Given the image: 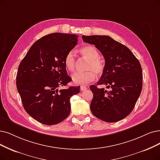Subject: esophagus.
<instances>
[{
	"mask_svg": "<svg viewBox=\"0 0 160 160\" xmlns=\"http://www.w3.org/2000/svg\"><path fill=\"white\" fill-rule=\"evenodd\" d=\"M86 89H87V87L86 86H84V85H81V91H85Z\"/></svg>",
	"mask_w": 160,
	"mask_h": 160,
	"instance_id": "esophagus-1",
	"label": "esophagus"
}]
</instances>
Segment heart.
Listing matches in <instances>:
<instances>
[{
    "label": "heart",
    "instance_id": "1",
    "mask_svg": "<svg viewBox=\"0 0 160 160\" xmlns=\"http://www.w3.org/2000/svg\"><path fill=\"white\" fill-rule=\"evenodd\" d=\"M80 53L84 58L89 60L86 69L87 72H76L72 75V79L75 84L85 85L95 79L96 74L103 73L105 64L104 61L99 58L100 53L95 47L86 45L81 48ZM64 65L68 71L73 72L75 68V56L73 51H69L64 59Z\"/></svg>",
    "mask_w": 160,
    "mask_h": 160
}]
</instances>
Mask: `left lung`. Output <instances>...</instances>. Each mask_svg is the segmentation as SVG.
<instances>
[{"instance_id":"obj_1","label":"left lung","mask_w":160,"mask_h":160,"mask_svg":"<svg viewBox=\"0 0 160 160\" xmlns=\"http://www.w3.org/2000/svg\"><path fill=\"white\" fill-rule=\"evenodd\" d=\"M84 42L94 44L105 59V67L97 85H91L93 98L90 108L93 116L106 122L125 118L135 108L142 88L141 65L131 50L107 35L82 36Z\"/></svg>"}]
</instances>
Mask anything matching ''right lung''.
Here are the masks:
<instances>
[{"instance_id": "1", "label": "right lung", "mask_w": 160, "mask_h": 160, "mask_svg": "<svg viewBox=\"0 0 160 160\" xmlns=\"http://www.w3.org/2000/svg\"><path fill=\"white\" fill-rule=\"evenodd\" d=\"M75 34L54 33L42 37L31 47L20 62L16 87L25 110L39 122L52 125L70 113V98L80 87L66 86L72 79L64 65L66 54L78 44Z\"/></svg>"}]
</instances>
